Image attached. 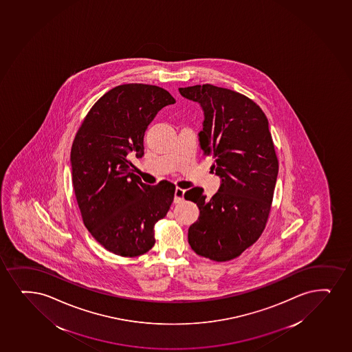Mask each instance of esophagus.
Wrapping results in <instances>:
<instances>
[{
  "label": "esophagus",
  "mask_w": 352,
  "mask_h": 352,
  "mask_svg": "<svg viewBox=\"0 0 352 352\" xmlns=\"http://www.w3.org/2000/svg\"><path fill=\"white\" fill-rule=\"evenodd\" d=\"M184 195H185V190H182L180 187H177L175 192H174V201L175 203H180L182 199H184Z\"/></svg>",
  "instance_id": "obj_1"
}]
</instances>
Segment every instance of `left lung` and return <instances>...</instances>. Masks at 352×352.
<instances>
[{
	"label": "left lung",
	"mask_w": 352,
	"mask_h": 352,
	"mask_svg": "<svg viewBox=\"0 0 352 352\" xmlns=\"http://www.w3.org/2000/svg\"><path fill=\"white\" fill-rule=\"evenodd\" d=\"M179 91L203 107L200 147L221 178L211 199L201 187L185 193L200 211L188 230V244L211 261H232L259 239L269 220L278 175L269 121L253 100L228 88L206 83Z\"/></svg>",
	"instance_id": "1"
}]
</instances>
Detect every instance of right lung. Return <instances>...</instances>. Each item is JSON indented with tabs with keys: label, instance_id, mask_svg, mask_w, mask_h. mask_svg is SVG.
Segmentation results:
<instances>
[{
	"label": "right lung",
	"instance_id": "right-lung-1",
	"mask_svg": "<svg viewBox=\"0 0 352 352\" xmlns=\"http://www.w3.org/2000/svg\"><path fill=\"white\" fill-rule=\"evenodd\" d=\"M175 102L162 87L145 83L116 86L85 116L71 151L72 182L85 226L116 256H138L155 244L154 225L165 218L175 186H149L133 173L131 155H144L149 122Z\"/></svg>",
	"mask_w": 352,
	"mask_h": 352
}]
</instances>
